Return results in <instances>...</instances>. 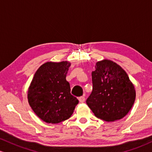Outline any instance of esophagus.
<instances>
[{
  "label": "esophagus",
  "instance_id": "1",
  "mask_svg": "<svg viewBox=\"0 0 152 152\" xmlns=\"http://www.w3.org/2000/svg\"><path fill=\"white\" fill-rule=\"evenodd\" d=\"M78 100H79V101L80 102V103H84L85 101V98L84 96H81L78 98Z\"/></svg>",
  "mask_w": 152,
  "mask_h": 152
}]
</instances>
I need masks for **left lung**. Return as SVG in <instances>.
<instances>
[{"mask_svg": "<svg viewBox=\"0 0 152 152\" xmlns=\"http://www.w3.org/2000/svg\"><path fill=\"white\" fill-rule=\"evenodd\" d=\"M93 91L86 103L95 115L105 121L120 120L135 101L134 87L125 71L113 61L97 62L92 72Z\"/></svg>", "mask_w": 152, "mask_h": 152, "instance_id": "left-lung-1", "label": "left lung"}]
</instances>
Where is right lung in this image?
Returning a JSON list of instances; mask_svg holds the SVG:
<instances>
[{
	"label": "right lung",
	"instance_id": "1",
	"mask_svg": "<svg viewBox=\"0 0 152 152\" xmlns=\"http://www.w3.org/2000/svg\"><path fill=\"white\" fill-rule=\"evenodd\" d=\"M70 63L47 62L37 69L28 88V100L32 110L42 121L58 124L67 120L79 100L70 93L66 80Z\"/></svg>",
	"mask_w": 152,
	"mask_h": 152
}]
</instances>
